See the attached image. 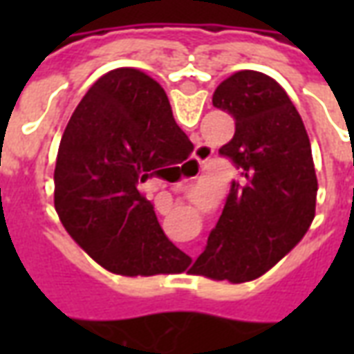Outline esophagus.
<instances>
[{"label": "esophagus", "instance_id": "obj_1", "mask_svg": "<svg viewBox=\"0 0 354 354\" xmlns=\"http://www.w3.org/2000/svg\"><path fill=\"white\" fill-rule=\"evenodd\" d=\"M210 155H212V151H210V147L205 146V144H199V146L195 147V159H197V162H199L201 167L207 165V161L210 159Z\"/></svg>", "mask_w": 354, "mask_h": 354}]
</instances>
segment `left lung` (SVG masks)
Here are the masks:
<instances>
[{"label":"left lung","mask_w":354,"mask_h":354,"mask_svg":"<svg viewBox=\"0 0 354 354\" xmlns=\"http://www.w3.org/2000/svg\"><path fill=\"white\" fill-rule=\"evenodd\" d=\"M212 104L235 119V134L220 153L245 180L231 184L197 273L237 284L261 277L301 241L319 185L304 121L273 77L235 72L216 87Z\"/></svg>","instance_id":"left-lung-1"}]
</instances>
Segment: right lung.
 Wrapping results in <instances>:
<instances>
[{"label": "right lung", "mask_w": 354, "mask_h": 354, "mask_svg": "<svg viewBox=\"0 0 354 354\" xmlns=\"http://www.w3.org/2000/svg\"><path fill=\"white\" fill-rule=\"evenodd\" d=\"M192 147L153 77L134 68L104 73L58 146L55 208L70 237L115 274L182 273L192 258L162 233L138 185L187 159Z\"/></svg>", "instance_id": "add662e5"}]
</instances>
